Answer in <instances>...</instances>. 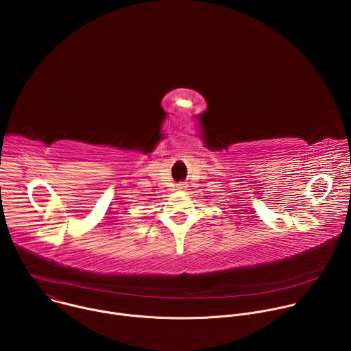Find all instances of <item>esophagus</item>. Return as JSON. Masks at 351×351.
<instances>
[{"mask_svg":"<svg viewBox=\"0 0 351 351\" xmlns=\"http://www.w3.org/2000/svg\"><path fill=\"white\" fill-rule=\"evenodd\" d=\"M183 187V184H179V189H182Z\"/></svg>","mask_w":351,"mask_h":351,"instance_id":"34e87169","label":"esophagus"}]
</instances>
